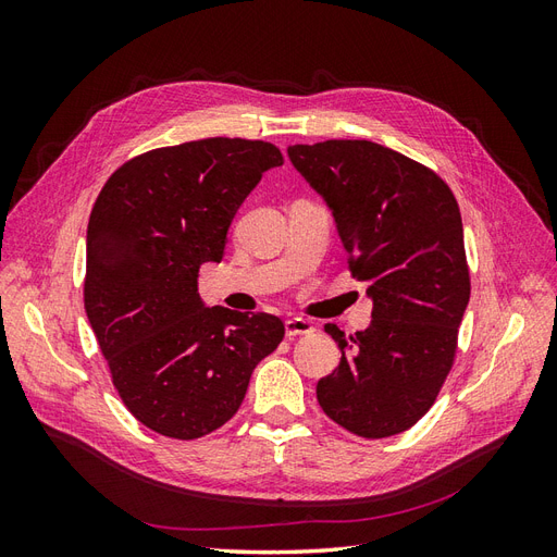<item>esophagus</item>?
<instances>
[{
    "instance_id": "1",
    "label": "esophagus",
    "mask_w": 557,
    "mask_h": 557,
    "mask_svg": "<svg viewBox=\"0 0 557 557\" xmlns=\"http://www.w3.org/2000/svg\"><path fill=\"white\" fill-rule=\"evenodd\" d=\"M315 327L311 320L307 318H288L285 320V336L288 339H295V336H301V334H311Z\"/></svg>"
}]
</instances>
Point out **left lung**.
<instances>
[{
	"instance_id": "1",
	"label": "left lung",
	"mask_w": 557,
	"mask_h": 557,
	"mask_svg": "<svg viewBox=\"0 0 557 557\" xmlns=\"http://www.w3.org/2000/svg\"><path fill=\"white\" fill-rule=\"evenodd\" d=\"M288 156L327 201L350 276L374 301L362 332L325 325L342 362L318 381V404L364 440L399 434L430 411L458 352L471 293L460 207L430 166L374 141L295 144Z\"/></svg>"
}]
</instances>
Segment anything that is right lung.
I'll return each instance as SVG.
<instances>
[{
	"instance_id": "right-lung-1",
	"label": "right lung",
	"mask_w": 557,
	"mask_h": 557,
	"mask_svg": "<svg viewBox=\"0 0 557 557\" xmlns=\"http://www.w3.org/2000/svg\"><path fill=\"white\" fill-rule=\"evenodd\" d=\"M278 164L269 141L199 139L127 160L97 195L83 301L117 395L148 430L188 442L225 425L283 342L281 318L205 309L197 293L199 267L223 260L234 213Z\"/></svg>"
}]
</instances>
